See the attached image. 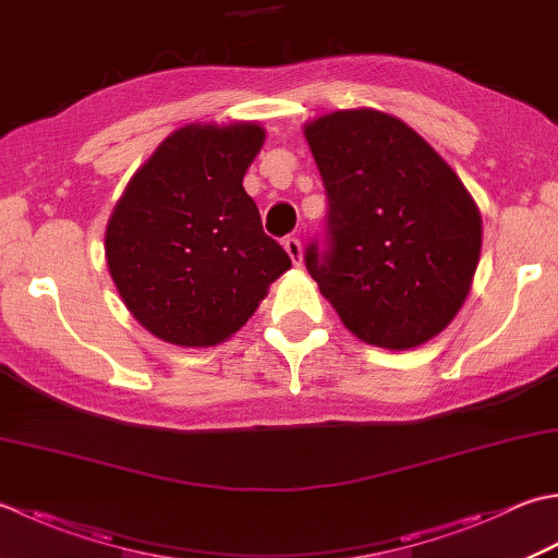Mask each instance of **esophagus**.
Segmentation results:
<instances>
[{"instance_id":"esophagus-1","label":"esophagus","mask_w":558,"mask_h":558,"mask_svg":"<svg viewBox=\"0 0 558 558\" xmlns=\"http://www.w3.org/2000/svg\"><path fill=\"white\" fill-rule=\"evenodd\" d=\"M282 246H286L288 256L292 258V264L300 266L302 264V244H300V239L298 236H288L286 242H282Z\"/></svg>"}]
</instances>
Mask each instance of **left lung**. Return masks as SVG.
Instances as JSON below:
<instances>
[{
  "label": "left lung",
  "instance_id": "obj_1",
  "mask_svg": "<svg viewBox=\"0 0 558 558\" xmlns=\"http://www.w3.org/2000/svg\"><path fill=\"white\" fill-rule=\"evenodd\" d=\"M324 179L326 246L310 276L360 341L409 351L450 324L482 254V215L460 177L403 120L351 108L304 125Z\"/></svg>",
  "mask_w": 558,
  "mask_h": 558
}]
</instances>
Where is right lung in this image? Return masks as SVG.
<instances>
[{
  "instance_id": "obj_1",
  "label": "right lung",
  "mask_w": 558,
  "mask_h": 558,
  "mask_svg": "<svg viewBox=\"0 0 558 558\" xmlns=\"http://www.w3.org/2000/svg\"><path fill=\"white\" fill-rule=\"evenodd\" d=\"M264 140L258 123L179 128L116 203L108 270L130 314L161 341H227L292 266L242 185Z\"/></svg>"
}]
</instances>
